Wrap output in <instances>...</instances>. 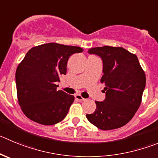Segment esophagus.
Listing matches in <instances>:
<instances>
[{
	"mask_svg": "<svg viewBox=\"0 0 158 158\" xmlns=\"http://www.w3.org/2000/svg\"><path fill=\"white\" fill-rule=\"evenodd\" d=\"M75 98H76V99L79 101H85V100H86V99H84L83 97H82L80 94H76V95H75Z\"/></svg>",
	"mask_w": 158,
	"mask_h": 158,
	"instance_id": "esophagus-1",
	"label": "esophagus"
}]
</instances>
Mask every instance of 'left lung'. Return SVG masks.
Wrapping results in <instances>:
<instances>
[{
	"instance_id": "obj_1",
	"label": "left lung",
	"mask_w": 158,
	"mask_h": 158,
	"mask_svg": "<svg viewBox=\"0 0 158 158\" xmlns=\"http://www.w3.org/2000/svg\"><path fill=\"white\" fill-rule=\"evenodd\" d=\"M103 61L101 82L105 84L104 101H95L97 108L86 114L88 121L102 130L126 125L137 111L146 86L145 72L135 54L123 48L110 46L88 50Z\"/></svg>"
}]
</instances>
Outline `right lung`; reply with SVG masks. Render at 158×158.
Segmentation results:
<instances>
[{
    "instance_id": "1",
    "label": "right lung",
    "mask_w": 158,
    "mask_h": 158,
    "mask_svg": "<svg viewBox=\"0 0 158 158\" xmlns=\"http://www.w3.org/2000/svg\"><path fill=\"white\" fill-rule=\"evenodd\" d=\"M82 51L79 47L49 43L28 51L15 72L18 101L26 117L44 126L66 117L75 97L57 90V82L66 74L69 57Z\"/></svg>"
}]
</instances>
